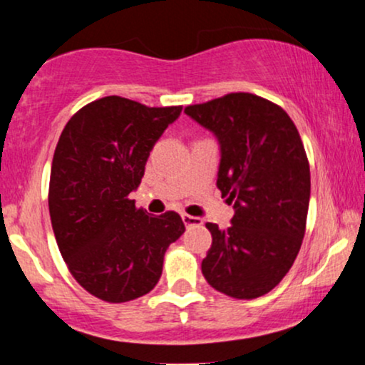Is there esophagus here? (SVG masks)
Returning <instances> with one entry per match:
<instances>
[{"label":"esophagus","mask_w":365,"mask_h":365,"mask_svg":"<svg viewBox=\"0 0 365 365\" xmlns=\"http://www.w3.org/2000/svg\"><path fill=\"white\" fill-rule=\"evenodd\" d=\"M182 220H183V223H185V226H188V228H190V226H200V225H202V220H200V217L185 215V212L182 215Z\"/></svg>","instance_id":"34e87169"}]
</instances>
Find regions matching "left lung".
<instances>
[{"instance_id":"left-lung-1","label":"left lung","mask_w":365,"mask_h":365,"mask_svg":"<svg viewBox=\"0 0 365 365\" xmlns=\"http://www.w3.org/2000/svg\"><path fill=\"white\" fill-rule=\"evenodd\" d=\"M220 144L216 185L235 215L221 230L207 223L212 245L202 274L233 299H257L290 271L299 254L311 199L302 139L278 104L232 92L185 108Z\"/></svg>"}]
</instances>
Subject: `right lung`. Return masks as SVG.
<instances>
[{"label": "right lung", "instance_id": "1", "mask_svg": "<svg viewBox=\"0 0 365 365\" xmlns=\"http://www.w3.org/2000/svg\"><path fill=\"white\" fill-rule=\"evenodd\" d=\"M182 106L148 108L108 96L78 110L63 128L49 178V216L70 273L111 304L156 287L170 244L185 232L178 212L150 216L130 194L154 144Z\"/></svg>", "mask_w": 365, "mask_h": 365}]
</instances>
